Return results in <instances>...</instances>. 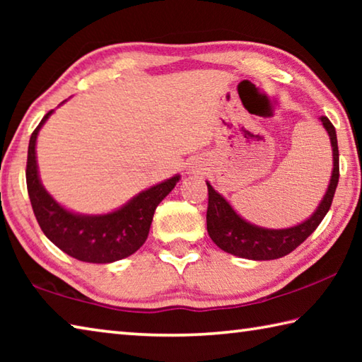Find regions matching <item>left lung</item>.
<instances>
[{
	"mask_svg": "<svg viewBox=\"0 0 362 362\" xmlns=\"http://www.w3.org/2000/svg\"><path fill=\"white\" fill-rule=\"evenodd\" d=\"M322 126L330 137L334 151V170L330 177V183L326 194L321 201L320 207L306 222L300 223L292 228L284 230H267L259 228V226L247 223L238 214L231 209V206L214 189L209 182L207 185V233H209L211 240L217 246L225 250V252L233 254L241 259L249 260H273L281 259L287 254H291L293 249H297L311 233H313L317 225L322 222L326 217L332 199L335 194V188L339 185V145H337V134L332 122L329 121L327 116H321Z\"/></svg>",
	"mask_w": 362,
	"mask_h": 362,
	"instance_id": "1",
	"label": "left lung"
}]
</instances>
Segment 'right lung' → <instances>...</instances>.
<instances>
[{
  "instance_id": "add662e5",
  "label": "right lung",
  "mask_w": 362,
  "mask_h": 362,
  "mask_svg": "<svg viewBox=\"0 0 362 362\" xmlns=\"http://www.w3.org/2000/svg\"><path fill=\"white\" fill-rule=\"evenodd\" d=\"M51 113L52 110L45 115L30 137L25 170L30 203L42 233L65 254L81 262L112 263L132 255L145 243L155 209L179 182V175L142 192L107 216L71 214L42 188L36 168V137Z\"/></svg>"
}]
</instances>
